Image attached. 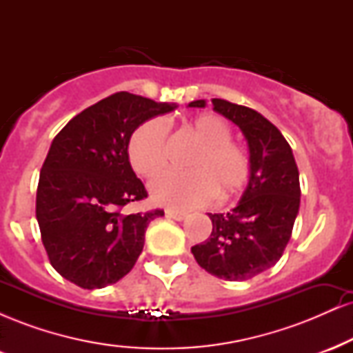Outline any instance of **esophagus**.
Instances as JSON below:
<instances>
[{
    "mask_svg": "<svg viewBox=\"0 0 353 353\" xmlns=\"http://www.w3.org/2000/svg\"><path fill=\"white\" fill-rule=\"evenodd\" d=\"M165 214H168L169 217L176 219V221H184V219L188 217V212H184V210H174V209H168V210H165Z\"/></svg>",
    "mask_w": 353,
    "mask_h": 353,
    "instance_id": "34e87169",
    "label": "esophagus"
}]
</instances>
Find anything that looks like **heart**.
<instances>
[{"mask_svg": "<svg viewBox=\"0 0 353 353\" xmlns=\"http://www.w3.org/2000/svg\"><path fill=\"white\" fill-rule=\"evenodd\" d=\"M190 129L201 149L190 157L192 171H169L149 185L154 201L172 208H196L209 202L217 192L228 201L241 192L250 179L252 163L249 152L234 143L228 121L217 114H201L190 121ZM168 131L163 121H144L128 141V159L137 174L156 176L168 165Z\"/></svg>", "mask_w": 353, "mask_h": 353, "instance_id": "b5f03b06", "label": "heart"}]
</instances>
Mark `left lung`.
Instances as JSON below:
<instances>
[{
    "instance_id": "8db88e82",
    "label": "left lung",
    "mask_w": 353,
    "mask_h": 353,
    "mask_svg": "<svg viewBox=\"0 0 353 353\" xmlns=\"http://www.w3.org/2000/svg\"><path fill=\"white\" fill-rule=\"evenodd\" d=\"M190 108H204L192 101ZM214 111L244 132L252 163L249 184L228 214H209L212 232L190 252L202 269L224 281H247L282 257L301 205V182L292 149L282 132L254 109L212 99Z\"/></svg>"
}]
</instances>
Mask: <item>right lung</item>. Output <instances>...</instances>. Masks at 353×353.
Segmentation results:
<instances>
[{
  "mask_svg": "<svg viewBox=\"0 0 353 353\" xmlns=\"http://www.w3.org/2000/svg\"><path fill=\"white\" fill-rule=\"evenodd\" d=\"M176 108L121 91L72 117L52 139L36 219L48 259L66 281L103 289L134 267L149 222L164 210L125 212L148 197L129 164L128 141L144 121Z\"/></svg>",
  "mask_w": 353,
  "mask_h": 353,
  "instance_id": "1",
  "label": "right lung"
}]
</instances>
